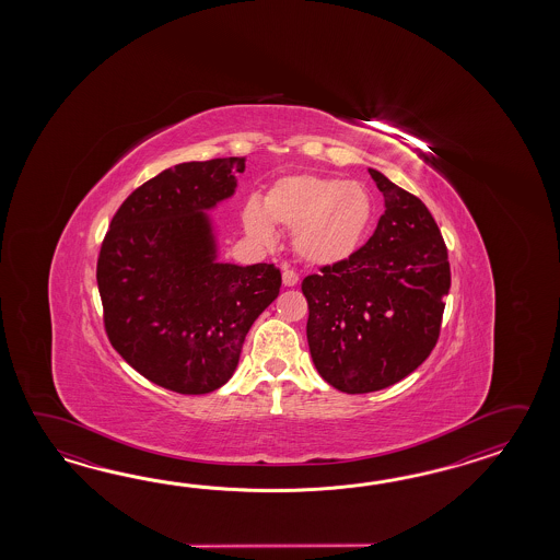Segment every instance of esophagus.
Returning <instances> with one entry per match:
<instances>
[{"instance_id": "1", "label": "esophagus", "mask_w": 560, "mask_h": 560, "mask_svg": "<svg viewBox=\"0 0 560 560\" xmlns=\"http://www.w3.org/2000/svg\"><path fill=\"white\" fill-rule=\"evenodd\" d=\"M298 280H300L298 272H294L292 268H284V272H282V282H284V285H296Z\"/></svg>"}]
</instances>
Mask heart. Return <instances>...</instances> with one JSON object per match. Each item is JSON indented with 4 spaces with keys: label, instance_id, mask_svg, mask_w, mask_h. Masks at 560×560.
I'll return each mask as SVG.
<instances>
[{
    "label": "heart",
    "instance_id": "1",
    "mask_svg": "<svg viewBox=\"0 0 560 560\" xmlns=\"http://www.w3.org/2000/svg\"><path fill=\"white\" fill-rule=\"evenodd\" d=\"M374 200L360 182L320 174H292L276 179L264 203L250 200L242 222L252 238L270 244L275 224L296 230L294 248L308 264L332 266L352 258L369 236Z\"/></svg>",
    "mask_w": 560,
    "mask_h": 560
}]
</instances>
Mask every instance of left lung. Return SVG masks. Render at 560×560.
I'll list each match as a JSON object with an SVG mask.
<instances>
[{
    "instance_id": "1",
    "label": "left lung",
    "mask_w": 560,
    "mask_h": 560,
    "mask_svg": "<svg viewBox=\"0 0 560 560\" xmlns=\"http://www.w3.org/2000/svg\"><path fill=\"white\" fill-rule=\"evenodd\" d=\"M384 214L345 262L302 280L310 354L324 381L346 394L382 390L430 357L451 290L448 250L424 202L369 170Z\"/></svg>"
}]
</instances>
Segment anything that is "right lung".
Returning <instances> with one entry per match:
<instances>
[{
    "mask_svg": "<svg viewBox=\"0 0 560 560\" xmlns=\"http://www.w3.org/2000/svg\"><path fill=\"white\" fill-rule=\"evenodd\" d=\"M246 158L167 167L119 206L97 256L109 345L131 369L179 394L214 393L238 366L254 320L275 302V264L214 260L203 210L234 194Z\"/></svg>",
    "mask_w": 560,
    "mask_h": 560,
    "instance_id": "right-lung-1",
    "label": "right lung"
}]
</instances>
